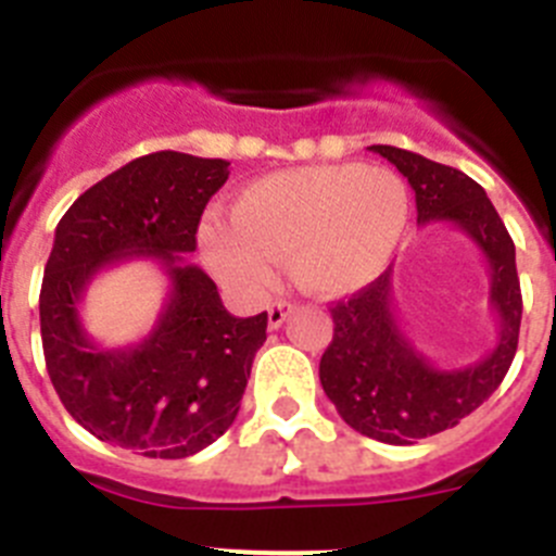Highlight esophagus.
Instances as JSON below:
<instances>
[{
    "label": "esophagus",
    "instance_id": "34e87169",
    "mask_svg": "<svg viewBox=\"0 0 556 556\" xmlns=\"http://www.w3.org/2000/svg\"><path fill=\"white\" fill-rule=\"evenodd\" d=\"M289 312H292V303H287V301L273 303V306H269V312H267L269 328H281L283 320H287Z\"/></svg>",
    "mask_w": 556,
    "mask_h": 556
}]
</instances>
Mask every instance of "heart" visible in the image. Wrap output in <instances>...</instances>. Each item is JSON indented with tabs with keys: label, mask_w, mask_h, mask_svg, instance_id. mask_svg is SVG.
Instances as JSON below:
<instances>
[{
	"label": "heart",
	"mask_w": 556,
	"mask_h": 556,
	"mask_svg": "<svg viewBox=\"0 0 556 556\" xmlns=\"http://www.w3.org/2000/svg\"><path fill=\"white\" fill-rule=\"evenodd\" d=\"M233 217L208 214L198 248L239 301H258L287 258L301 289L339 298L384 273L409 223V189L387 166L317 164L250 180Z\"/></svg>",
	"instance_id": "1"
}]
</instances>
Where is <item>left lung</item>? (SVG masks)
<instances>
[{"label": "left lung", "instance_id": "left-lung-1", "mask_svg": "<svg viewBox=\"0 0 556 556\" xmlns=\"http://www.w3.org/2000/svg\"><path fill=\"white\" fill-rule=\"evenodd\" d=\"M415 189L417 225L445 223L468 236L490 269L495 348L465 367L434 365L417 351L392 303V267L351 301L331 308L333 339L320 358V384L351 429L378 443L412 445L479 409L507 376L518 351L520 281L515 244L476 180L417 152L372 144Z\"/></svg>", "mask_w": 556, "mask_h": 556}]
</instances>
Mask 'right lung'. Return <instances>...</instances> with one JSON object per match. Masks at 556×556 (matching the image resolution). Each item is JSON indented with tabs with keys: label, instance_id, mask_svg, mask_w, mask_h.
Segmentation results:
<instances>
[{
	"label": "right lung",
	"instance_id": "right-lung-1",
	"mask_svg": "<svg viewBox=\"0 0 556 556\" xmlns=\"http://www.w3.org/2000/svg\"><path fill=\"white\" fill-rule=\"evenodd\" d=\"M228 166L172 150L141 155L80 194L58 223L38 301L43 358L68 415L102 443L184 459L236 420L267 312L233 317L217 283L186 262ZM132 257L159 263L170 292L141 343L102 349L81 326V294L97 274Z\"/></svg>",
	"mask_w": 556,
	"mask_h": 556
}]
</instances>
